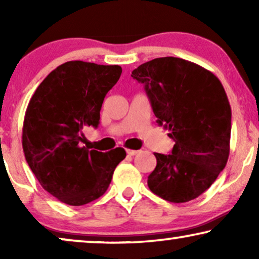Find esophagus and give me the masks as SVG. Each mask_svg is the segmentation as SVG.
<instances>
[{
	"label": "esophagus",
	"mask_w": 259,
	"mask_h": 259,
	"mask_svg": "<svg viewBox=\"0 0 259 259\" xmlns=\"http://www.w3.org/2000/svg\"><path fill=\"white\" fill-rule=\"evenodd\" d=\"M139 153V151H136V150H127V154L128 155H136Z\"/></svg>",
	"instance_id": "34e87169"
}]
</instances>
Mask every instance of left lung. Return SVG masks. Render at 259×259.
Listing matches in <instances>:
<instances>
[{"label": "left lung", "mask_w": 259, "mask_h": 259, "mask_svg": "<svg viewBox=\"0 0 259 259\" xmlns=\"http://www.w3.org/2000/svg\"><path fill=\"white\" fill-rule=\"evenodd\" d=\"M131 76L144 84L157 122L175 140L169 154L154 153L148 187L172 203L199 197L229 159L231 107L222 82L210 70L173 56L145 62Z\"/></svg>", "instance_id": "obj_1"}]
</instances>
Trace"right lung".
<instances>
[{
	"label": "right lung",
	"mask_w": 259,
	"mask_h": 259,
	"mask_svg": "<svg viewBox=\"0 0 259 259\" xmlns=\"http://www.w3.org/2000/svg\"><path fill=\"white\" fill-rule=\"evenodd\" d=\"M121 72L118 65L62 63L42 81L28 104L24 157L41 186L62 203L80 206L101 197L126 157L121 147L104 153L81 146L82 128L98 127L104 99Z\"/></svg>",
	"instance_id": "add662e5"
}]
</instances>
